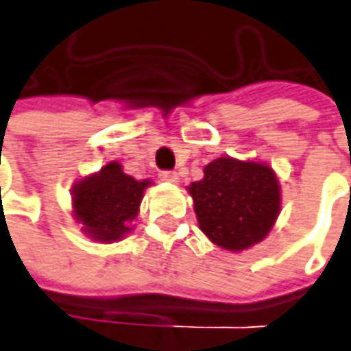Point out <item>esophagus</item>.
Instances as JSON below:
<instances>
[{
	"mask_svg": "<svg viewBox=\"0 0 351 351\" xmlns=\"http://www.w3.org/2000/svg\"><path fill=\"white\" fill-rule=\"evenodd\" d=\"M159 178H161L163 182H171V184H176V182H178V175H176L175 171H161V173H159Z\"/></svg>",
	"mask_w": 351,
	"mask_h": 351,
	"instance_id": "esophagus-1",
	"label": "esophagus"
}]
</instances>
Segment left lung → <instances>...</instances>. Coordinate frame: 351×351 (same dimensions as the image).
Instances as JSON below:
<instances>
[{
	"label": "left lung",
	"instance_id": "obj_1",
	"mask_svg": "<svg viewBox=\"0 0 351 351\" xmlns=\"http://www.w3.org/2000/svg\"><path fill=\"white\" fill-rule=\"evenodd\" d=\"M202 232L223 250L240 252L265 238L280 211L273 169L257 161L219 157L188 186Z\"/></svg>",
	"mask_w": 351,
	"mask_h": 351
}]
</instances>
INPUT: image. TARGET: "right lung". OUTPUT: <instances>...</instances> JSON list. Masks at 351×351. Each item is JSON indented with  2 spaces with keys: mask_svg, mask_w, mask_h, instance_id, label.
I'll list each match as a JSON object with an SVG mask.
<instances>
[{
  "mask_svg": "<svg viewBox=\"0 0 351 351\" xmlns=\"http://www.w3.org/2000/svg\"><path fill=\"white\" fill-rule=\"evenodd\" d=\"M149 184V180H136L123 173V167L111 161L99 173L73 186L75 219L90 238L107 244L117 242L130 232V223Z\"/></svg>",
  "mask_w": 351,
  "mask_h": 351,
  "instance_id": "1",
  "label": "right lung"
}]
</instances>
